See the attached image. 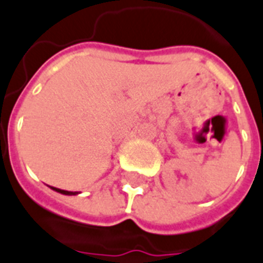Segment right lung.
<instances>
[{"label":"right lung","instance_id":"right-lung-1","mask_svg":"<svg viewBox=\"0 0 263 263\" xmlns=\"http://www.w3.org/2000/svg\"><path fill=\"white\" fill-rule=\"evenodd\" d=\"M52 190L57 191V193H61V194H65V195H76L79 194L77 191H66V190H61V189H57V187H51Z\"/></svg>","mask_w":263,"mask_h":263}]
</instances>
